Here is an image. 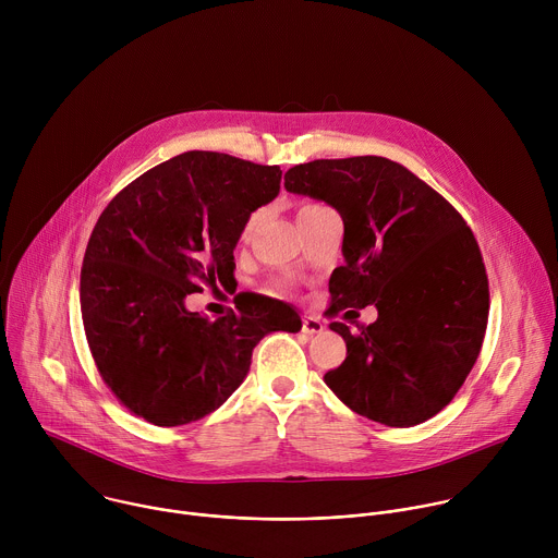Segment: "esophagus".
<instances>
[{
  "instance_id": "1",
  "label": "esophagus",
  "mask_w": 558,
  "mask_h": 558,
  "mask_svg": "<svg viewBox=\"0 0 558 558\" xmlns=\"http://www.w3.org/2000/svg\"><path fill=\"white\" fill-rule=\"evenodd\" d=\"M302 331H304L306 336H315V333H323V331H325V325H323L320 317H315V315H304V320H302Z\"/></svg>"
}]
</instances>
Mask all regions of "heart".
<instances>
[{
  "label": "heart",
  "instance_id": "1",
  "mask_svg": "<svg viewBox=\"0 0 558 558\" xmlns=\"http://www.w3.org/2000/svg\"><path fill=\"white\" fill-rule=\"evenodd\" d=\"M302 207H304V205H302ZM256 222H258V214H254V216H252V218H250V220H247V227H245V233H250V231H252V229H254V225H256Z\"/></svg>",
  "mask_w": 558,
  "mask_h": 558
}]
</instances>
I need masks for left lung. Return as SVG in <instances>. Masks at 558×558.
Listing matches in <instances>:
<instances>
[{"label":"left lung","mask_w":558,"mask_h":558,"mask_svg":"<svg viewBox=\"0 0 558 558\" xmlns=\"http://www.w3.org/2000/svg\"><path fill=\"white\" fill-rule=\"evenodd\" d=\"M284 190L325 201L344 222L331 308H377V320L360 333L329 325L344 338L347 360L325 384L384 426L430 420L465 381L488 325V278L470 227L444 196L384 156L295 166Z\"/></svg>","instance_id":"left-lung-1"}]
</instances>
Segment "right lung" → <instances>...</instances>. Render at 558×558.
Instances as JSON below:
<instances>
[{
	"label": "right lung",
	"instance_id": "right-lung-1",
	"mask_svg": "<svg viewBox=\"0 0 558 558\" xmlns=\"http://www.w3.org/2000/svg\"><path fill=\"white\" fill-rule=\"evenodd\" d=\"M282 170L220 151H185L132 181L99 216L86 247L82 317L104 381L154 426L196 422L241 386L256 344L300 331L298 313L256 298L216 320L190 293L233 280V250Z\"/></svg>",
	"mask_w": 558,
	"mask_h": 558
}]
</instances>
